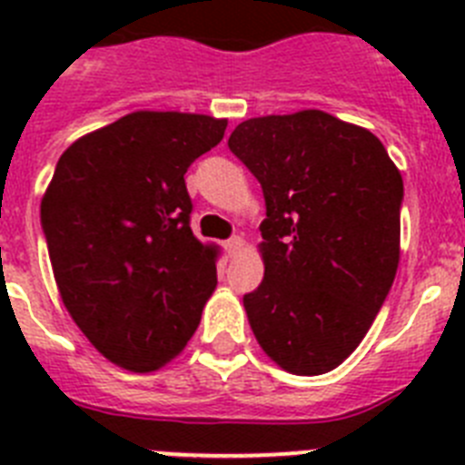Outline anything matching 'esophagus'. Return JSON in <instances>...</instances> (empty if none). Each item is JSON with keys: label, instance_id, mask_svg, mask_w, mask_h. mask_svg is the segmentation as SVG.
Segmentation results:
<instances>
[{"label": "esophagus", "instance_id": "obj_1", "mask_svg": "<svg viewBox=\"0 0 465 465\" xmlns=\"http://www.w3.org/2000/svg\"><path fill=\"white\" fill-rule=\"evenodd\" d=\"M225 249H228V253H230V256H232V258L240 256L242 249H244V240H242V237H232V240L225 242Z\"/></svg>", "mask_w": 465, "mask_h": 465}]
</instances>
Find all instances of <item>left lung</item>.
Listing matches in <instances>:
<instances>
[{
	"instance_id": "8db88e82",
	"label": "left lung",
	"mask_w": 465,
	"mask_h": 465,
	"mask_svg": "<svg viewBox=\"0 0 465 465\" xmlns=\"http://www.w3.org/2000/svg\"><path fill=\"white\" fill-rule=\"evenodd\" d=\"M228 146L268 213L265 277L244 295L253 335L291 375H323L359 347L396 277L401 172L371 130L319 109L249 118Z\"/></svg>"
}]
</instances>
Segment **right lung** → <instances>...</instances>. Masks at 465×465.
<instances>
[{
  "label": "right lung",
  "mask_w": 465,
  "mask_h": 465,
  "mask_svg": "<svg viewBox=\"0 0 465 465\" xmlns=\"http://www.w3.org/2000/svg\"><path fill=\"white\" fill-rule=\"evenodd\" d=\"M228 121L133 111L57 160L41 200L64 307L97 351L133 372L182 354L216 289L219 249L191 230L183 174Z\"/></svg>",
  "instance_id": "obj_1"
}]
</instances>
